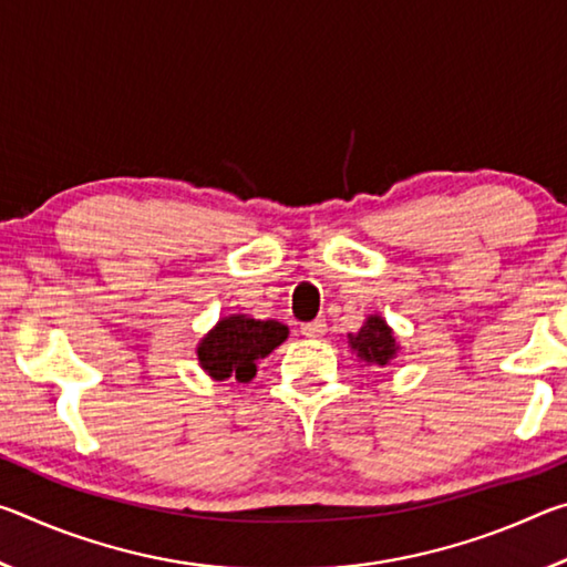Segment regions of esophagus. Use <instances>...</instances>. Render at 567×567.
<instances>
[{"mask_svg":"<svg viewBox=\"0 0 567 567\" xmlns=\"http://www.w3.org/2000/svg\"><path fill=\"white\" fill-rule=\"evenodd\" d=\"M324 328H328L324 320H312V322H305L300 330L302 334H307V338H320V334H324Z\"/></svg>","mask_w":567,"mask_h":567,"instance_id":"34e87169","label":"esophagus"}]
</instances>
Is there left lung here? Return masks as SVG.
Instances as JSON below:
<instances>
[{
    "label": "left lung",
    "mask_w": 567,
    "mask_h": 567,
    "mask_svg": "<svg viewBox=\"0 0 567 567\" xmlns=\"http://www.w3.org/2000/svg\"><path fill=\"white\" fill-rule=\"evenodd\" d=\"M350 344L352 350H358V358L375 364H388L398 352L395 334L382 318H370L364 322L358 334H350Z\"/></svg>",
    "instance_id": "obj_1"
}]
</instances>
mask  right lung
I'll return each instance as SVG.
<instances>
[{"instance_id":"1","label":"right lung","mask_w":567,"mask_h":567,"mask_svg":"<svg viewBox=\"0 0 567 567\" xmlns=\"http://www.w3.org/2000/svg\"><path fill=\"white\" fill-rule=\"evenodd\" d=\"M285 340L287 328L282 322L233 315L219 320L217 328L199 342L197 358L215 380L235 378L247 382L255 378L257 360L267 358Z\"/></svg>"}]
</instances>
